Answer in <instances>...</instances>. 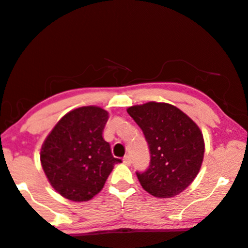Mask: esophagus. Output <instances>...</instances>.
Segmentation results:
<instances>
[{"label":"esophagus","instance_id":"34e87169","mask_svg":"<svg viewBox=\"0 0 248 248\" xmlns=\"http://www.w3.org/2000/svg\"><path fill=\"white\" fill-rule=\"evenodd\" d=\"M122 161H124V163L126 164V166H130V163H132V156H130V155H126V156H124V160H122Z\"/></svg>","mask_w":248,"mask_h":248}]
</instances>
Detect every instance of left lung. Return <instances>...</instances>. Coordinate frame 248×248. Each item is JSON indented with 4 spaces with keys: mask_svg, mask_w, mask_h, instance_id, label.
Masks as SVG:
<instances>
[{
    "mask_svg": "<svg viewBox=\"0 0 248 248\" xmlns=\"http://www.w3.org/2000/svg\"><path fill=\"white\" fill-rule=\"evenodd\" d=\"M150 150V166L136 172L144 190L154 197H175L198 175L205 144L195 121L173 105L149 101L128 107Z\"/></svg>",
    "mask_w": 248,
    "mask_h": 248,
    "instance_id": "8db88e82",
    "label": "left lung"
}]
</instances>
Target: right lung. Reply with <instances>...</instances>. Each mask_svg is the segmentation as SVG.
I'll return each mask as SVG.
<instances>
[{
    "label": "right lung",
    "instance_id": "obj_1",
    "mask_svg": "<svg viewBox=\"0 0 248 248\" xmlns=\"http://www.w3.org/2000/svg\"><path fill=\"white\" fill-rule=\"evenodd\" d=\"M109 118L98 106H84L57 122L41 149V163L51 186L64 198L87 202L98 195L116 163L102 132Z\"/></svg>",
    "mask_w": 248,
    "mask_h": 248
}]
</instances>
